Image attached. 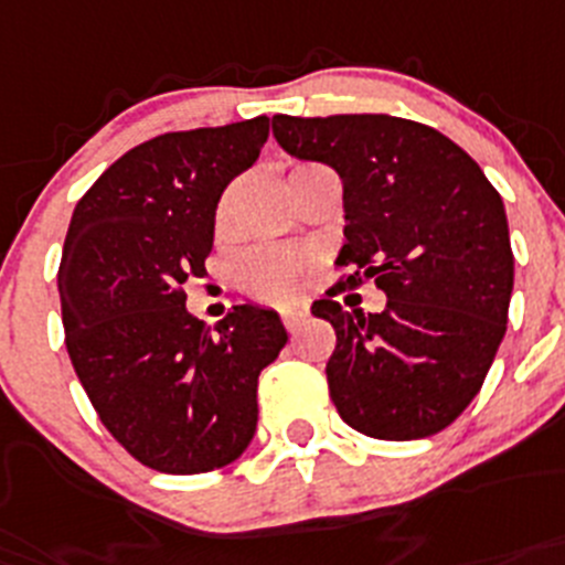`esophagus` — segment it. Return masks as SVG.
I'll return each instance as SVG.
<instances>
[{
  "label": "esophagus",
  "mask_w": 565,
  "mask_h": 565,
  "mask_svg": "<svg viewBox=\"0 0 565 565\" xmlns=\"http://www.w3.org/2000/svg\"><path fill=\"white\" fill-rule=\"evenodd\" d=\"M307 318H309L307 307H284L281 309V320H284V326H287V331L300 329V326L307 323Z\"/></svg>",
  "instance_id": "obj_1"
}]
</instances>
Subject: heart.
<instances>
[{"mask_svg":"<svg viewBox=\"0 0 565 565\" xmlns=\"http://www.w3.org/2000/svg\"><path fill=\"white\" fill-rule=\"evenodd\" d=\"M300 273V258L287 250H253L242 256L236 267L242 289L256 298L284 300L295 292Z\"/></svg>","mask_w":565,"mask_h":565,"instance_id":"heart-1","label":"heart"}]
</instances>
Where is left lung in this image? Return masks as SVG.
<instances>
[{
  "label": "left lung",
  "instance_id": "obj_1",
  "mask_svg": "<svg viewBox=\"0 0 565 565\" xmlns=\"http://www.w3.org/2000/svg\"><path fill=\"white\" fill-rule=\"evenodd\" d=\"M289 156L340 175L348 284L373 278L382 312L312 303L337 331L326 365L348 426L379 440L446 429L482 387L508 331V214L479 163L435 128L387 114L273 116ZM340 284L337 289H342Z\"/></svg>",
  "mask_w": 565,
  "mask_h": 565
}]
</instances>
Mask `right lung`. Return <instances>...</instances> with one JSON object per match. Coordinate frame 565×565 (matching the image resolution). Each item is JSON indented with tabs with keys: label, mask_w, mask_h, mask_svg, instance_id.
Here are the masks:
<instances>
[{
	"label": "right lung",
	"mask_w": 565,
	"mask_h": 565,
	"mask_svg": "<svg viewBox=\"0 0 565 565\" xmlns=\"http://www.w3.org/2000/svg\"><path fill=\"white\" fill-rule=\"evenodd\" d=\"M270 134L256 116L163 134L81 198L57 289L68 360L105 429L163 473L234 462L256 435L258 373L287 345L276 309L242 303L211 331L183 284L205 273L225 186Z\"/></svg>",
	"instance_id": "obj_1"
}]
</instances>
